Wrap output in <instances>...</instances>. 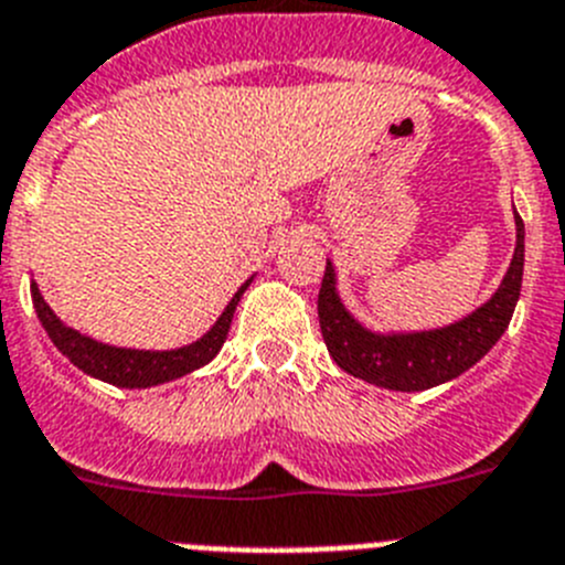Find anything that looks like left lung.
Returning a JSON list of instances; mask_svg holds the SVG:
<instances>
[{
    "label": "left lung",
    "instance_id": "obj_1",
    "mask_svg": "<svg viewBox=\"0 0 565 565\" xmlns=\"http://www.w3.org/2000/svg\"><path fill=\"white\" fill-rule=\"evenodd\" d=\"M515 254L492 297L452 326L413 333H379L364 328L342 306L337 291V271L331 259L319 288V328L333 362L351 376L384 387V391H430L436 384L461 376L481 362L489 348L509 328L521 297L523 279V221L515 212Z\"/></svg>",
    "mask_w": 565,
    "mask_h": 565
}]
</instances>
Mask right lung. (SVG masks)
Returning a JSON list of instances; mask_svg holds the SVG:
<instances>
[{
  "mask_svg": "<svg viewBox=\"0 0 565 565\" xmlns=\"http://www.w3.org/2000/svg\"><path fill=\"white\" fill-rule=\"evenodd\" d=\"M248 286H252V279H246L237 288V294L232 297L226 311L217 317V322L198 342L174 348V351H135V348H115V344L96 342V339L84 337V333L64 326L62 319L53 313V308L44 302L36 282H30V297H33V308H36L39 322L47 331L50 342L56 344L58 351L76 364L78 371H84L93 379H102V382L115 384V387H129V391L138 387L141 391V387H154V384L186 376V373L198 371V367L212 362L221 353L223 342H226L232 317L237 311V302L246 294Z\"/></svg>",
  "mask_w": 565,
  "mask_h": 565,
  "instance_id": "add662e5",
  "label": "right lung"
}]
</instances>
